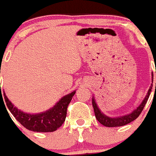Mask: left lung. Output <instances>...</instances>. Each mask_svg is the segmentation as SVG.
<instances>
[{
  "label": "left lung",
  "mask_w": 156,
  "mask_h": 156,
  "mask_svg": "<svg viewBox=\"0 0 156 156\" xmlns=\"http://www.w3.org/2000/svg\"><path fill=\"white\" fill-rule=\"evenodd\" d=\"M156 73V71H155ZM152 78H153V74H152ZM152 82H153V80H152ZM155 88H156V83H155ZM151 89H152V85L151 86L150 89L148 90V94L146 95L145 98L143 100V101L141 102V104L138 106L137 108V109L133 110V112H131L130 114H128L126 115H122L120 117H116V118H111V117H108L107 115H104L102 112H101V111L99 110L97 104L95 102L94 98H92V105H93L95 117L96 119H98L101 124H102L103 126H108V127H115V126H124V125L128 124L129 122H133V120L137 119V117L140 115V114L141 113V112L144 109V107L145 106V104L147 103V101H148V98H149V95L151 92Z\"/></svg>",
  "instance_id": "8db88e82"
}]
</instances>
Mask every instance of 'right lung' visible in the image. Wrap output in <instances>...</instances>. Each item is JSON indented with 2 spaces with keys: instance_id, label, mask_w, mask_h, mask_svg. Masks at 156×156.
Listing matches in <instances>:
<instances>
[{
  "instance_id": "1",
  "label": "right lung",
  "mask_w": 156,
  "mask_h": 156,
  "mask_svg": "<svg viewBox=\"0 0 156 156\" xmlns=\"http://www.w3.org/2000/svg\"><path fill=\"white\" fill-rule=\"evenodd\" d=\"M75 93L76 91H73L64 96L53 108L45 112L35 115L25 113L18 109L8 100L5 93L3 101H5L11 113L25 128L34 132H53L58 129L66 120L67 108ZM1 98L3 99L1 90Z\"/></svg>"
}]
</instances>
